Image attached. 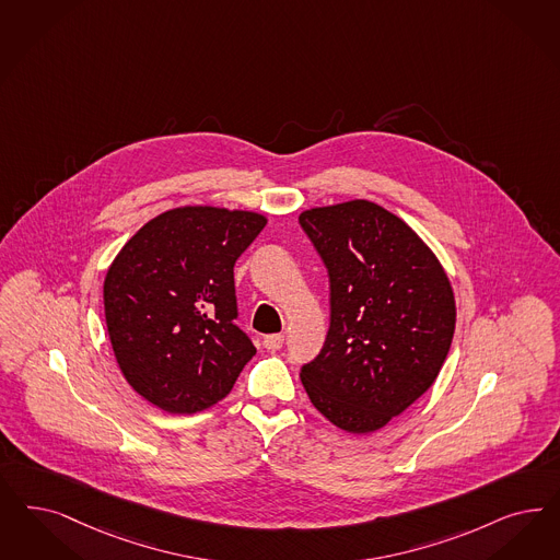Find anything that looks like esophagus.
<instances>
[{
	"mask_svg": "<svg viewBox=\"0 0 560 560\" xmlns=\"http://www.w3.org/2000/svg\"><path fill=\"white\" fill-rule=\"evenodd\" d=\"M283 341H285V337L281 332H275V335H267L262 339V346L269 349V351H277V349L283 348Z\"/></svg>",
	"mask_w": 560,
	"mask_h": 560,
	"instance_id": "esophagus-1",
	"label": "esophagus"
}]
</instances>
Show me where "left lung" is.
<instances>
[{"label":"left lung","instance_id":"1","mask_svg":"<svg viewBox=\"0 0 560 560\" xmlns=\"http://www.w3.org/2000/svg\"><path fill=\"white\" fill-rule=\"evenodd\" d=\"M300 225L330 281V327L300 378L328 422L381 430L434 385L455 332V295L436 254L370 200L314 207Z\"/></svg>","mask_w":560,"mask_h":560}]
</instances>
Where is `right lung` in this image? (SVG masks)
I'll return each instance as SVG.
<instances>
[{
	"mask_svg": "<svg viewBox=\"0 0 560 560\" xmlns=\"http://www.w3.org/2000/svg\"><path fill=\"white\" fill-rule=\"evenodd\" d=\"M267 225L260 212L177 207L117 252L103 283L119 370L149 404L196 413L230 395L256 353L235 327L233 265Z\"/></svg>",
	"mask_w": 560,
	"mask_h": 560,
	"instance_id": "right-lung-1",
	"label": "right lung"
}]
</instances>
